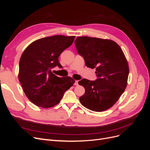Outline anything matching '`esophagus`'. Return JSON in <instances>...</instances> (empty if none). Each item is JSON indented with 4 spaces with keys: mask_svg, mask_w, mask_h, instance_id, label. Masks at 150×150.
Listing matches in <instances>:
<instances>
[{
    "mask_svg": "<svg viewBox=\"0 0 150 150\" xmlns=\"http://www.w3.org/2000/svg\"><path fill=\"white\" fill-rule=\"evenodd\" d=\"M78 82H79V81L76 80L75 82H74V84H75L76 86H78Z\"/></svg>",
    "mask_w": 150,
    "mask_h": 150,
    "instance_id": "1",
    "label": "esophagus"
}]
</instances>
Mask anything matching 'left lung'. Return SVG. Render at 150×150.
<instances>
[{"label":"left lung","mask_w":150,"mask_h":150,"mask_svg":"<svg viewBox=\"0 0 150 150\" xmlns=\"http://www.w3.org/2000/svg\"><path fill=\"white\" fill-rule=\"evenodd\" d=\"M76 47L86 66L96 69L98 79H83L78 83L85 89L79 101L85 108L96 112L112 107L124 93L129 66L120 46L113 40L87 36L78 37Z\"/></svg>","instance_id":"left-lung-1"}]
</instances>
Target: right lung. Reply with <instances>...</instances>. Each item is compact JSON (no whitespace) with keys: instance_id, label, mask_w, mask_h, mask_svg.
<instances>
[{"instance_id":"add662e5","label":"right lung","mask_w":150,"mask_h":150,"mask_svg":"<svg viewBox=\"0 0 150 150\" xmlns=\"http://www.w3.org/2000/svg\"><path fill=\"white\" fill-rule=\"evenodd\" d=\"M75 36L57 35L35 40L24 50L19 61V80L26 96L35 105L49 108L57 104L73 86L71 77L59 78L51 69L61 67L58 57L73 43Z\"/></svg>"}]
</instances>
